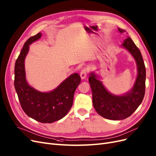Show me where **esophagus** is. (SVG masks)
Instances as JSON below:
<instances>
[{"label":"esophagus","instance_id":"esophagus-1","mask_svg":"<svg viewBox=\"0 0 156 156\" xmlns=\"http://www.w3.org/2000/svg\"><path fill=\"white\" fill-rule=\"evenodd\" d=\"M89 73V69L87 68H83V69H82L81 72H80V76H81L82 79H84Z\"/></svg>","mask_w":156,"mask_h":156}]
</instances>
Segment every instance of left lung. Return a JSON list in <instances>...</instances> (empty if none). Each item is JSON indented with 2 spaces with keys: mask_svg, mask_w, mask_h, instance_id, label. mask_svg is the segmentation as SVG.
Instances as JSON below:
<instances>
[{
  "mask_svg": "<svg viewBox=\"0 0 156 156\" xmlns=\"http://www.w3.org/2000/svg\"><path fill=\"white\" fill-rule=\"evenodd\" d=\"M119 31L125 32L122 29ZM122 46L133 56L137 66L136 82L129 93L120 96L112 95L96 78L94 73H91L89 78L95 110L101 116L112 120L124 119L131 116L141 103L145 93L146 69L141 52L129 36H126Z\"/></svg>",
  "mask_w": 156,
  "mask_h": 156,
  "instance_id": "obj_1",
  "label": "left lung"
}]
</instances>
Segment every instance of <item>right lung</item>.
<instances>
[{"instance_id": "right-lung-1", "label": "right lung", "mask_w": 156, "mask_h": 156, "mask_svg": "<svg viewBox=\"0 0 156 156\" xmlns=\"http://www.w3.org/2000/svg\"><path fill=\"white\" fill-rule=\"evenodd\" d=\"M41 35V33H38L25 42L15 62L14 85L21 107L27 116L39 122L51 123L63 118L71 109L81 77L78 73L73 74L50 93H40L27 84L24 59L30 44Z\"/></svg>"}]
</instances>
